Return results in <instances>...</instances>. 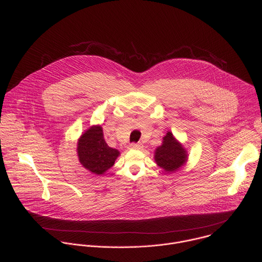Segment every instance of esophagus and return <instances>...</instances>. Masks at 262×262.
I'll list each match as a JSON object with an SVG mask.
<instances>
[{"mask_svg":"<svg viewBox=\"0 0 262 262\" xmlns=\"http://www.w3.org/2000/svg\"><path fill=\"white\" fill-rule=\"evenodd\" d=\"M129 146H130V148H133V149H141V148L143 147L141 143H132Z\"/></svg>","mask_w":262,"mask_h":262,"instance_id":"esophagus-1","label":"esophagus"}]
</instances>
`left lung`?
I'll return each mask as SVG.
<instances>
[{
  "mask_svg": "<svg viewBox=\"0 0 262 262\" xmlns=\"http://www.w3.org/2000/svg\"><path fill=\"white\" fill-rule=\"evenodd\" d=\"M186 157L184 148L174 139L172 133L168 132L163 138L162 146L157 148L155 160L165 172L170 173L178 170L186 162Z\"/></svg>",
  "mask_w": 262,
  "mask_h": 262,
  "instance_id": "obj_1",
  "label": "left lung"
}]
</instances>
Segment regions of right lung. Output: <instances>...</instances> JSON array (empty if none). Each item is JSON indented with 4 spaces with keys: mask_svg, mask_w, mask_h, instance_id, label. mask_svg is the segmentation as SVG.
I'll return each mask as SVG.
<instances>
[{
    "mask_svg": "<svg viewBox=\"0 0 262 262\" xmlns=\"http://www.w3.org/2000/svg\"><path fill=\"white\" fill-rule=\"evenodd\" d=\"M119 156L117 149L107 146L101 126H92L85 132L78 143L80 163L90 172L100 175L114 165Z\"/></svg>",
    "mask_w": 262,
    "mask_h": 262,
    "instance_id": "obj_1",
    "label": "right lung"
}]
</instances>
